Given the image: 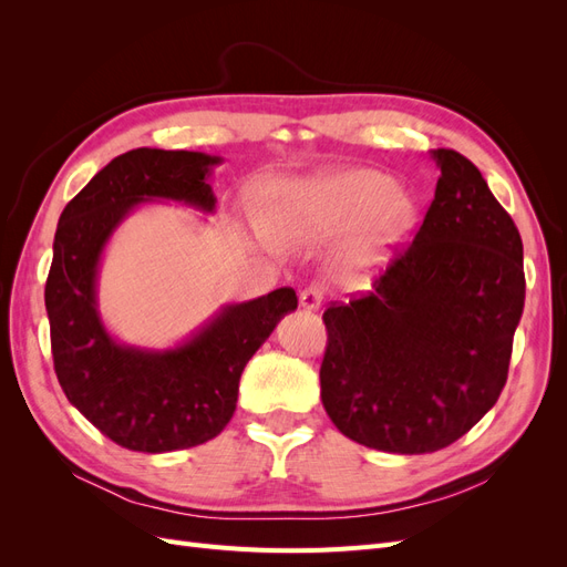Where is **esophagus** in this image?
<instances>
[{"label":"esophagus","mask_w":567,"mask_h":567,"mask_svg":"<svg viewBox=\"0 0 567 567\" xmlns=\"http://www.w3.org/2000/svg\"><path fill=\"white\" fill-rule=\"evenodd\" d=\"M321 300H323V293H321V288H317V286L305 288L300 293V307L305 312H317L321 307Z\"/></svg>","instance_id":"34e87169"}]
</instances>
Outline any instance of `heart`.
<instances>
[{
	"mask_svg": "<svg viewBox=\"0 0 567 567\" xmlns=\"http://www.w3.org/2000/svg\"><path fill=\"white\" fill-rule=\"evenodd\" d=\"M257 225L279 248L331 241L351 227L336 274L342 284L362 286L402 246L416 219L409 192L369 167H331L300 177H267L250 186Z\"/></svg>",
	"mask_w": 567,
	"mask_h": 567,
	"instance_id": "obj_1",
	"label": "heart"
}]
</instances>
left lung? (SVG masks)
<instances>
[{
    "instance_id": "1",
    "label": "left lung",
    "mask_w": 567,
    "mask_h": 567,
    "mask_svg": "<svg viewBox=\"0 0 567 567\" xmlns=\"http://www.w3.org/2000/svg\"><path fill=\"white\" fill-rule=\"evenodd\" d=\"M435 198L364 298L323 312L321 402L369 450L427 454L499 400L525 307L523 241L480 169L433 148Z\"/></svg>"
}]
</instances>
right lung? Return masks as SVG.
Instances as JSON below:
<instances>
[{"mask_svg":"<svg viewBox=\"0 0 567 567\" xmlns=\"http://www.w3.org/2000/svg\"><path fill=\"white\" fill-rule=\"evenodd\" d=\"M219 156L134 148L113 158L65 205L44 288L59 383L80 414L115 444L165 454L217 437L231 421L248 359L296 312L293 288L221 305L173 348L120 342L99 312L101 257L142 205L175 200L215 213Z\"/></svg>","mask_w":567,"mask_h":567,"instance_id":"add662e5","label":"right lung"}]
</instances>
